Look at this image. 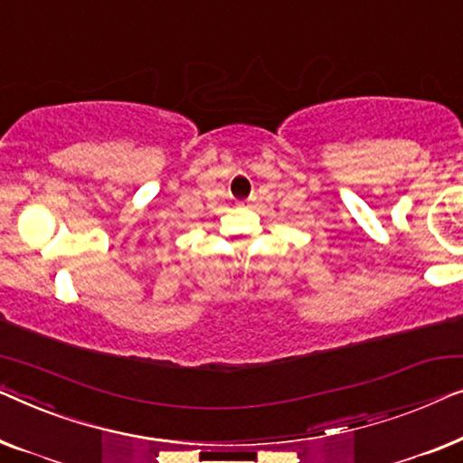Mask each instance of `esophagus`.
<instances>
[{"instance_id":"1","label":"esophagus","mask_w":463,"mask_h":463,"mask_svg":"<svg viewBox=\"0 0 463 463\" xmlns=\"http://www.w3.org/2000/svg\"><path fill=\"white\" fill-rule=\"evenodd\" d=\"M253 201H256V197H250V199H247V201H245V203H243V207H251V203H253Z\"/></svg>"}]
</instances>
